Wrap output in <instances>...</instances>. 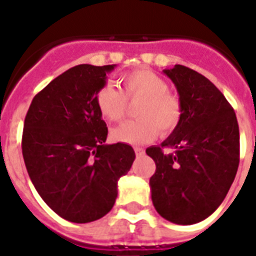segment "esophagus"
<instances>
[{"label": "esophagus", "mask_w": 256, "mask_h": 256, "mask_svg": "<svg viewBox=\"0 0 256 256\" xmlns=\"http://www.w3.org/2000/svg\"><path fill=\"white\" fill-rule=\"evenodd\" d=\"M134 152H136V156H144V150L142 148H134Z\"/></svg>", "instance_id": "esophagus-1"}]
</instances>
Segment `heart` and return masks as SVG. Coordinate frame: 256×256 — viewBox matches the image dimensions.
Wrapping results in <instances>:
<instances>
[{"label":"heart","instance_id":"heart-1","mask_svg":"<svg viewBox=\"0 0 256 256\" xmlns=\"http://www.w3.org/2000/svg\"><path fill=\"white\" fill-rule=\"evenodd\" d=\"M124 92L128 98H142L136 108L140 120H128L112 130V140L126 144H144L158 136L168 134L182 120V104L175 94L168 92L164 78L152 70L140 69L122 76ZM96 104L104 120L116 122L124 116L126 98L116 86L106 84L96 92Z\"/></svg>","mask_w":256,"mask_h":256}]
</instances>
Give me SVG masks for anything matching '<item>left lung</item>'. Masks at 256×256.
Returning <instances> with one entry per match:
<instances>
[{
  "label": "left lung",
  "instance_id": "obj_1",
  "mask_svg": "<svg viewBox=\"0 0 256 256\" xmlns=\"http://www.w3.org/2000/svg\"><path fill=\"white\" fill-rule=\"evenodd\" d=\"M164 73L176 88L182 120L160 146L146 154L156 162L150 178L152 204L176 224H194L226 198L239 164V126L234 108L218 88L182 65ZM170 148L171 153L163 148Z\"/></svg>",
  "mask_w": 256,
  "mask_h": 256
}]
</instances>
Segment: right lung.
<instances>
[{"label":"right lung","mask_w":256,"mask_h":256,"mask_svg":"<svg viewBox=\"0 0 256 256\" xmlns=\"http://www.w3.org/2000/svg\"><path fill=\"white\" fill-rule=\"evenodd\" d=\"M116 65H78L34 96L26 114L22 156L36 190L61 218L88 223L112 210L118 179L136 160L130 144H106L96 104Z\"/></svg>","instance_id":"add662e5"}]
</instances>
